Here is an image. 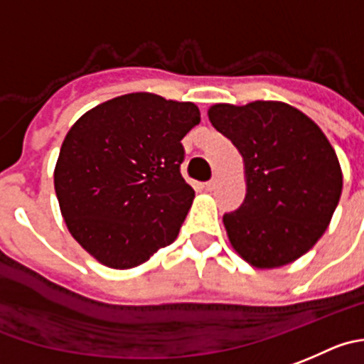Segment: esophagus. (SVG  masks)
Wrapping results in <instances>:
<instances>
[{
  "mask_svg": "<svg viewBox=\"0 0 364 364\" xmlns=\"http://www.w3.org/2000/svg\"><path fill=\"white\" fill-rule=\"evenodd\" d=\"M217 186V178H213V179H210L208 183H206V190H210V192H212L213 188H215Z\"/></svg>",
  "mask_w": 364,
  "mask_h": 364,
  "instance_id": "1",
  "label": "esophagus"
}]
</instances>
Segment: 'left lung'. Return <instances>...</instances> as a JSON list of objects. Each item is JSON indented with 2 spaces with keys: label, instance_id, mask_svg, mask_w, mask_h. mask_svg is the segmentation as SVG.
I'll list each match as a JSON object with an SVG mask.
<instances>
[{
  "label": "left lung",
  "instance_id": "left-lung-1",
  "mask_svg": "<svg viewBox=\"0 0 364 364\" xmlns=\"http://www.w3.org/2000/svg\"><path fill=\"white\" fill-rule=\"evenodd\" d=\"M208 118L244 161L246 198L223 217L230 244L257 269L293 264L321 239L341 198L334 147L320 125L285 102L213 104Z\"/></svg>",
  "mask_w": 364,
  "mask_h": 364
}]
</instances>
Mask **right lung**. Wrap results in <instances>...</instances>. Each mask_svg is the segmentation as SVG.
<instances>
[{
  "mask_svg": "<svg viewBox=\"0 0 364 364\" xmlns=\"http://www.w3.org/2000/svg\"><path fill=\"white\" fill-rule=\"evenodd\" d=\"M193 102L127 93L95 105L60 145L53 186L68 232L111 269L147 262L178 239L196 192L179 172Z\"/></svg>",
  "mask_w": 364,
  "mask_h": 364,
  "instance_id": "right-lung-1",
  "label": "right lung"
}]
</instances>
